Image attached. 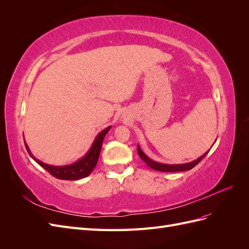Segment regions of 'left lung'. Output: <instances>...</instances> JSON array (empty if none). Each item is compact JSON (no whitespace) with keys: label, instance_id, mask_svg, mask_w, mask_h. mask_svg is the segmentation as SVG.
<instances>
[{"label":"left lung","instance_id":"left-lung-1","mask_svg":"<svg viewBox=\"0 0 249 249\" xmlns=\"http://www.w3.org/2000/svg\"><path fill=\"white\" fill-rule=\"evenodd\" d=\"M215 143V142H214ZM137 150H138V155L141 158V160L143 162H145V164L147 165L148 167H150L154 170L157 171H163V172H178V171H186V170H190L192 169L194 166H196V165L203 159L207 156V154L209 153L206 152L202 156H200L199 158H197L196 160H194L192 162H188V163H183V164H166V163H160V162H157L150 159L149 157H147L145 155V153L143 152L141 149L140 145L137 144Z\"/></svg>","mask_w":249,"mask_h":249}]
</instances>
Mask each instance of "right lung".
Masks as SVG:
<instances>
[{
  "label": "right lung",
  "mask_w": 249,
  "mask_h": 249,
  "mask_svg": "<svg viewBox=\"0 0 249 249\" xmlns=\"http://www.w3.org/2000/svg\"><path fill=\"white\" fill-rule=\"evenodd\" d=\"M110 129H111V125L106 127V129H104L96 135V137L93 140L91 146H90V148L88 149V152L83 156L81 159L69 165H62V166H56V165H50L47 163H43L42 161L38 160L37 158L33 156L26 141H25V146L32 159L37 164H39L42 168H44L48 172H50L53 177L60 179L77 180V179L88 177L95 168V165L97 161H99L104 138L106 136V134L110 131Z\"/></svg>",
  "instance_id": "obj_1"
}]
</instances>
